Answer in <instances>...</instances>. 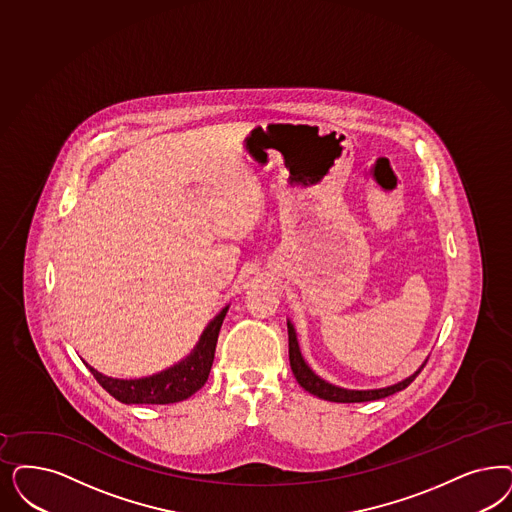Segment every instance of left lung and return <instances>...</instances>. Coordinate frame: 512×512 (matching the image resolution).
I'll return each instance as SVG.
<instances>
[{
  "label": "left lung",
  "instance_id": "8db88e82",
  "mask_svg": "<svg viewBox=\"0 0 512 512\" xmlns=\"http://www.w3.org/2000/svg\"><path fill=\"white\" fill-rule=\"evenodd\" d=\"M287 335H289V363H291V371L295 374L300 388L306 389L308 393L316 395L319 399L333 401V403H365V401H376V399L389 397V395H393V393H397L401 389L408 388L414 382V378L422 372L425 363H427V359H425L422 365L418 367V371H414V374H410V376H406L405 380H401L397 384H391V386H386V388H340V386H335V384L323 380L306 363V359L300 353L299 338H297V331H295V325L291 323V319H287Z\"/></svg>",
  "mask_w": 512,
  "mask_h": 512
}]
</instances>
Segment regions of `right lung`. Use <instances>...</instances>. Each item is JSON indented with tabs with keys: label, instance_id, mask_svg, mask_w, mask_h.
I'll list each match as a JSON object with an SVG mask.
<instances>
[{
	"label": "right lung",
	"instance_id": "1",
	"mask_svg": "<svg viewBox=\"0 0 512 512\" xmlns=\"http://www.w3.org/2000/svg\"><path fill=\"white\" fill-rule=\"evenodd\" d=\"M227 312L229 304L204 327L196 346L187 357L157 374L126 380L106 376L90 367L89 363H83L89 367L98 384L124 405H170L185 401L208 382L217 336Z\"/></svg>",
	"mask_w": 512,
	"mask_h": 512
}]
</instances>
